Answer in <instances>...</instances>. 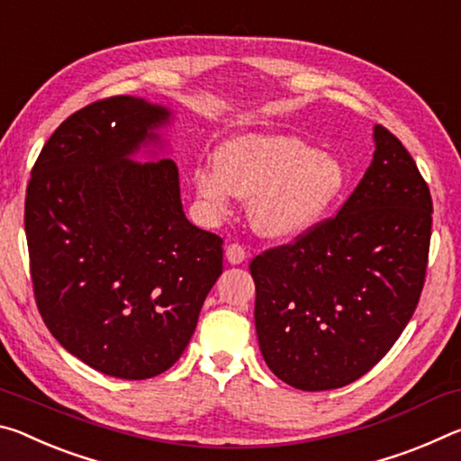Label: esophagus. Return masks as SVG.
<instances>
[{"label": "esophagus", "instance_id": "34e87169", "mask_svg": "<svg viewBox=\"0 0 461 461\" xmlns=\"http://www.w3.org/2000/svg\"><path fill=\"white\" fill-rule=\"evenodd\" d=\"M226 259H229V263H243L247 259V249L240 245V243H230L229 247H226Z\"/></svg>", "mask_w": 461, "mask_h": 461}]
</instances>
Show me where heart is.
Wrapping results in <instances>:
<instances>
[{"label": "heart", "mask_w": 461, "mask_h": 461, "mask_svg": "<svg viewBox=\"0 0 461 461\" xmlns=\"http://www.w3.org/2000/svg\"><path fill=\"white\" fill-rule=\"evenodd\" d=\"M194 184L214 214L229 212L237 195H253L255 229L266 237H292L341 195L347 171L337 157L300 139L247 134L226 142L218 163L198 165Z\"/></svg>", "instance_id": "1"}]
</instances>
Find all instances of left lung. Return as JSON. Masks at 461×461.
Here are the masks:
<instances>
[{
  "label": "left lung",
  "instance_id": "8db88e82",
  "mask_svg": "<svg viewBox=\"0 0 461 461\" xmlns=\"http://www.w3.org/2000/svg\"><path fill=\"white\" fill-rule=\"evenodd\" d=\"M339 212L251 261L255 329L277 378L308 392L356 382L396 343L425 285L433 200L382 124Z\"/></svg>",
  "mask_w": 461,
  "mask_h": 461
}]
</instances>
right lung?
<instances>
[{
	"label": "right lung",
	"instance_id": "1",
	"mask_svg": "<svg viewBox=\"0 0 461 461\" xmlns=\"http://www.w3.org/2000/svg\"><path fill=\"white\" fill-rule=\"evenodd\" d=\"M169 112L112 95L50 134L26 187L34 300L52 337L97 372L163 374L222 274V239L187 221L171 159L134 163Z\"/></svg>",
	"mask_w": 461,
	"mask_h": 461
}]
</instances>
